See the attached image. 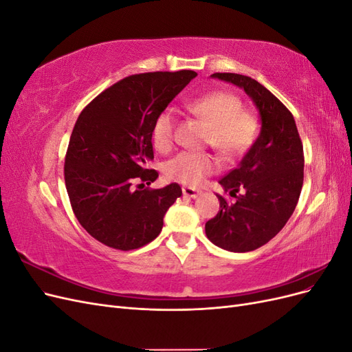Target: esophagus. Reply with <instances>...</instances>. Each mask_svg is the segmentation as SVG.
I'll return each instance as SVG.
<instances>
[{
	"label": "esophagus",
	"mask_w": 352,
	"mask_h": 352,
	"mask_svg": "<svg viewBox=\"0 0 352 352\" xmlns=\"http://www.w3.org/2000/svg\"><path fill=\"white\" fill-rule=\"evenodd\" d=\"M182 192H184L185 198H197L198 194H199V190H195L194 188H189V186H184Z\"/></svg>",
	"instance_id": "obj_1"
}]
</instances>
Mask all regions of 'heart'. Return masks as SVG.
<instances>
[{
    "label": "heart",
    "instance_id": "heart-1",
    "mask_svg": "<svg viewBox=\"0 0 352 352\" xmlns=\"http://www.w3.org/2000/svg\"><path fill=\"white\" fill-rule=\"evenodd\" d=\"M241 100L233 94L214 91L186 102V109L210 126L207 144L225 158H235L252 145L257 122L248 111L241 110ZM175 113L160 111L153 123V144L160 153H168L175 142ZM217 168L216 158L204 153H180L166 164L170 180L190 186L199 185Z\"/></svg>",
    "mask_w": 352,
    "mask_h": 352
}]
</instances>
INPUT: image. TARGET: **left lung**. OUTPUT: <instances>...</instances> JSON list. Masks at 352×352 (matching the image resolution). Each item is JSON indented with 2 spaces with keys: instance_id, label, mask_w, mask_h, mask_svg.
I'll return each mask as SVG.
<instances>
[{
  "instance_id": "1",
  "label": "left lung",
  "mask_w": 352,
  "mask_h": 352,
  "mask_svg": "<svg viewBox=\"0 0 352 352\" xmlns=\"http://www.w3.org/2000/svg\"><path fill=\"white\" fill-rule=\"evenodd\" d=\"M211 78L242 88L261 119L260 135L250 151L220 179L236 201L230 204L217 195L220 210L206 223V235L217 247L248 252L278 235L292 216L304 182L302 142L291 111L261 83L236 73H214Z\"/></svg>"
}]
</instances>
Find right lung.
Returning <instances> with one entry per match:
<instances>
[{"mask_svg": "<svg viewBox=\"0 0 352 352\" xmlns=\"http://www.w3.org/2000/svg\"><path fill=\"white\" fill-rule=\"evenodd\" d=\"M197 76L192 70L127 76L102 91L79 114L65 160V180L74 216L92 238L131 251L154 241L168 207L182 195L177 184L145 188L158 177L153 123ZM135 182H141L138 190Z\"/></svg>", "mask_w": 352, "mask_h": 352, "instance_id": "obj_1", "label": "right lung"}]
</instances>
